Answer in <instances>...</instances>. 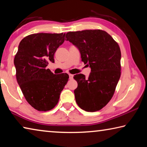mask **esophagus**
Instances as JSON below:
<instances>
[{
	"instance_id": "34e87169",
	"label": "esophagus",
	"mask_w": 147,
	"mask_h": 147,
	"mask_svg": "<svg viewBox=\"0 0 147 147\" xmlns=\"http://www.w3.org/2000/svg\"><path fill=\"white\" fill-rule=\"evenodd\" d=\"M69 79H70V80L73 79V74H69Z\"/></svg>"
}]
</instances>
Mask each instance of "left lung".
Here are the masks:
<instances>
[{
	"label": "left lung",
	"mask_w": 147,
	"mask_h": 147,
	"mask_svg": "<svg viewBox=\"0 0 147 147\" xmlns=\"http://www.w3.org/2000/svg\"><path fill=\"white\" fill-rule=\"evenodd\" d=\"M65 38L78 49L82 61L91 67L88 78L82 74L74 76L78 83L74 91L76 103L86 111L100 110L112 98L120 78V47L101 30L69 32Z\"/></svg>",
	"instance_id": "8db88e82"
}]
</instances>
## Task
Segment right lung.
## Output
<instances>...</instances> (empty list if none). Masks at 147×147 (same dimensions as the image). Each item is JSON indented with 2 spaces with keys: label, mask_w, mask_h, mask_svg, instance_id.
Listing matches in <instances>:
<instances>
[{
  "label": "right lung",
  "mask_w": 147,
  "mask_h": 147,
  "mask_svg": "<svg viewBox=\"0 0 147 147\" xmlns=\"http://www.w3.org/2000/svg\"><path fill=\"white\" fill-rule=\"evenodd\" d=\"M64 41L63 33H38L19 43L14 58L17 81L26 101L38 111L53 109L67 83V74H54L47 69L50 62L54 63V53Z\"/></svg>",
  "instance_id": "right-lung-1"
}]
</instances>
